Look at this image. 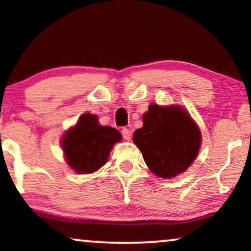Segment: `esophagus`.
<instances>
[{"label":"esophagus","mask_w":251,"mask_h":251,"mask_svg":"<svg viewBox=\"0 0 251 251\" xmlns=\"http://www.w3.org/2000/svg\"><path fill=\"white\" fill-rule=\"evenodd\" d=\"M121 132H122V136L126 141H129L131 138V132H130V130H129V129L123 128L122 131H121Z\"/></svg>","instance_id":"obj_1"}]
</instances>
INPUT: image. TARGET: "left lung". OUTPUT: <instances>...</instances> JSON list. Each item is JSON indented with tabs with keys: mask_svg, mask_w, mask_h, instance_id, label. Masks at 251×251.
Returning <instances> with one entry per match:
<instances>
[{
	"mask_svg": "<svg viewBox=\"0 0 251 251\" xmlns=\"http://www.w3.org/2000/svg\"><path fill=\"white\" fill-rule=\"evenodd\" d=\"M132 140L149 169L160 177L170 178L185 172L195 160L201 134L184 109L151 104Z\"/></svg>",
	"mask_w": 251,
	"mask_h": 251,
	"instance_id": "8db88e82",
	"label": "left lung"
}]
</instances>
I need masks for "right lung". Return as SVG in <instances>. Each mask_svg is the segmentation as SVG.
<instances>
[{
	"label": "right lung",
	"mask_w": 251,
	"mask_h": 251,
	"mask_svg": "<svg viewBox=\"0 0 251 251\" xmlns=\"http://www.w3.org/2000/svg\"><path fill=\"white\" fill-rule=\"evenodd\" d=\"M120 131L99 125L96 115L84 114L62 138V148L69 167L77 173H93L108 160L109 152L120 142Z\"/></svg>",
	"instance_id": "right-lung-1"
}]
</instances>
